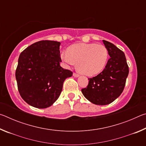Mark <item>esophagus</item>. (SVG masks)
I'll return each mask as SVG.
<instances>
[{"label": "esophagus", "instance_id": "34e87169", "mask_svg": "<svg viewBox=\"0 0 146 146\" xmlns=\"http://www.w3.org/2000/svg\"><path fill=\"white\" fill-rule=\"evenodd\" d=\"M73 75L75 76V77H78L79 76V75L78 73H73Z\"/></svg>", "mask_w": 146, "mask_h": 146}]
</instances>
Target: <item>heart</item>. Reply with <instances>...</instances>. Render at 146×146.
I'll list each match as a JSON object with an SVG mask.
<instances>
[{
  "label": "heart",
  "instance_id": "b5f03b06",
  "mask_svg": "<svg viewBox=\"0 0 146 146\" xmlns=\"http://www.w3.org/2000/svg\"><path fill=\"white\" fill-rule=\"evenodd\" d=\"M108 58L106 47L101 44H77L71 46L68 51L61 53L66 65L73 66L77 62V68L86 75L98 73L105 67Z\"/></svg>",
  "mask_w": 146,
  "mask_h": 146
}]
</instances>
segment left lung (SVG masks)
I'll return each mask as SVG.
<instances>
[{"label":"left lung","mask_w":146,"mask_h":146,"mask_svg":"<svg viewBox=\"0 0 146 146\" xmlns=\"http://www.w3.org/2000/svg\"><path fill=\"white\" fill-rule=\"evenodd\" d=\"M110 58L105 68L96 76L89 79L86 88L82 89L84 96L97 105H107L113 102L122 93L129 67L124 53L114 44L103 40Z\"/></svg>","instance_id":"1"}]
</instances>
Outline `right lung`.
Masks as SVG:
<instances>
[{
    "label": "right lung",
    "instance_id": "obj_1",
    "mask_svg": "<svg viewBox=\"0 0 146 146\" xmlns=\"http://www.w3.org/2000/svg\"><path fill=\"white\" fill-rule=\"evenodd\" d=\"M60 42L41 40L21 53L15 71L19 92L33 107L44 109L58 99L64 80L73 72L61 67Z\"/></svg>",
    "mask_w": 146,
    "mask_h": 146
}]
</instances>
